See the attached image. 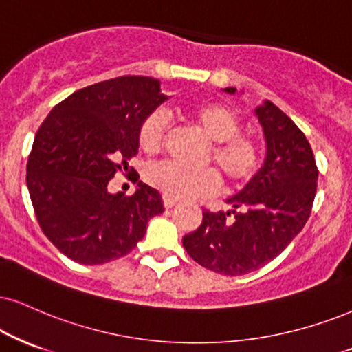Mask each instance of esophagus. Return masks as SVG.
<instances>
[{
	"label": "esophagus",
	"mask_w": 352,
	"mask_h": 352,
	"mask_svg": "<svg viewBox=\"0 0 352 352\" xmlns=\"http://www.w3.org/2000/svg\"><path fill=\"white\" fill-rule=\"evenodd\" d=\"M163 204H164V207H166V209H171V207L176 206L177 201H176V199H173V197L163 196Z\"/></svg>",
	"instance_id": "obj_1"
}]
</instances>
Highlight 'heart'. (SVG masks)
<instances>
[{"label":"heart","mask_w":352,"mask_h":352,"mask_svg":"<svg viewBox=\"0 0 352 352\" xmlns=\"http://www.w3.org/2000/svg\"><path fill=\"white\" fill-rule=\"evenodd\" d=\"M190 119L212 143L210 158L222 169L233 186H245L259 168V150L251 138L241 135V120L232 107L222 102H199L190 107ZM168 135V120L162 111L150 112L138 127V145L153 155L163 148ZM146 179L173 199H197L214 196L222 188V179L214 168L192 169L176 162L155 164Z\"/></svg>","instance_id":"b5f03b06"}]
</instances>
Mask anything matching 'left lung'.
Returning <instances> with one entry per match:
<instances>
[{"mask_svg": "<svg viewBox=\"0 0 352 352\" xmlns=\"http://www.w3.org/2000/svg\"><path fill=\"white\" fill-rule=\"evenodd\" d=\"M254 114L266 140L263 166L225 201L230 210H204L201 227L183 238L194 261L225 276L248 274L279 256L305 227L316 192L318 169L302 130L271 101Z\"/></svg>", "mask_w": 352, "mask_h": 352, "instance_id": "left-lung-1", "label": "left lung"}]
</instances>
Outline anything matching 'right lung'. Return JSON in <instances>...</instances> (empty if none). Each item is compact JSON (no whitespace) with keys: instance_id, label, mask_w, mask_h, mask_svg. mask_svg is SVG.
<instances>
[{"instance_id":"right-lung-1","label":"right lung","mask_w":352,"mask_h":352,"mask_svg":"<svg viewBox=\"0 0 352 352\" xmlns=\"http://www.w3.org/2000/svg\"><path fill=\"white\" fill-rule=\"evenodd\" d=\"M166 99L155 78H112L70 94L38 127L25 179L30 201L42 232L73 261L129 254L164 210L162 194L142 181L129 197L107 184L129 171L142 120Z\"/></svg>"}]
</instances>
